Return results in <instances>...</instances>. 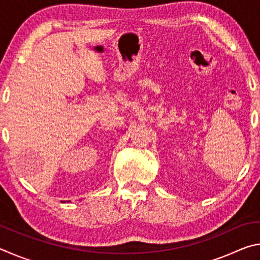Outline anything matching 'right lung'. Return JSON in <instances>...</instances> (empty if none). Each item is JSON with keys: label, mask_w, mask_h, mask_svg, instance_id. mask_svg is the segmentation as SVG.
Wrapping results in <instances>:
<instances>
[{"label": "right lung", "mask_w": 260, "mask_h": 260, "mask_svg": "<svg viewBox=\"0 0 260 260\" xmlns=\"http://www.w3.org/2000/svg\"><path fill=\"white\" fill-rule=\"evenodd\" d=\"M61 202H63V203H65V202H64V201H61ZM69 202H71V201H68V203H69Z\"/></svg>", "instance_id": "obj_1"}]
</instances>
